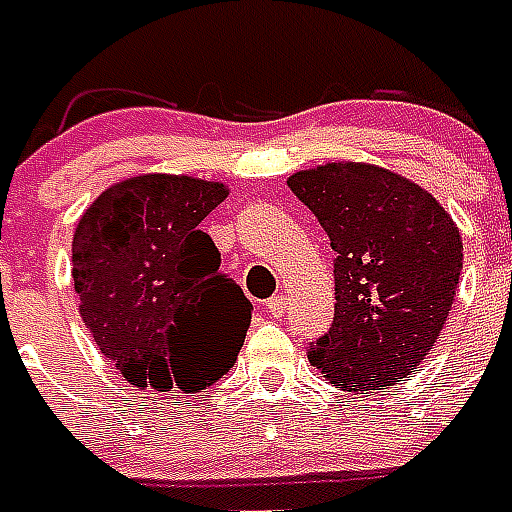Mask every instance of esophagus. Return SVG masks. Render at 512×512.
Here are the masks:
<instances>
[{"label": "esophagus", "instance_id": "1", "mask_svg": "<svg viewBox=\"0 0 512 512\" xmlns=\"http://www.w3.org/2000/svg\"><path fill=\"white\" fill-rule=\"evenodd\" d=\"M265 305H268L271 316H284V313H287V297L284 295H273Z\"/></svg>", "mask_w": 512, "mask_h": 512}]
</instances>
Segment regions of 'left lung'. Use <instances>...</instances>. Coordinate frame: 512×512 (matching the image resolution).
Returning a JSON list of instances; mask_svg holds the SVG:
<instances>
[{
	"label": "left lung",
	"instance_id": "8db88e82",
	"mask_svg": "<svg viewBox=\"0 0 512 512\" xmlns=\"http://www.w3.org/2000/svg\"><path fill=\"white\" fill-rule=\"evenodd\" d=\"M287 185L337 252L335 319L308 345L311 364L350 393L396 385L428 356L452 311L460 231L428 191L372 164H324Z\"/></svg>",
	"mask_w": 512,
	"mask_h": 512
}]
</instances>
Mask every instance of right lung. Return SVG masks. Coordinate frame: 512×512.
<instances>
[{"instance_id": "1", "label": "right lung", "mask_w": 512, "mask_h": 512, "mask_svg": "<svg viewBox=\"0 0 512 512\" xmlns=\"http://www.w3.org/2000/svg\"><path fill=\"white\" fill-rule=\"evenodd\" d=\"M225 196L196 177L140 175L100 193L76 225L79 311L135 388L199 393L239 356L252 303L199 228Z\"/></svg>"}]
</instances>
